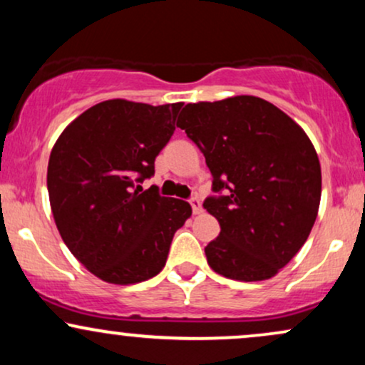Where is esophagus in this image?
<instances>
[{
    "label": "esophagus",
    "mask_w": 365,
    "mask_h": 365,
    "mask_svg": "<svg viewBox=\"0 0 365 365\" xmlns=\"http://www.w3.org/2000/svg\"><path fill=\"white\" fill-rule=\"evenodd\" d=\"M188 202H190V206H192V211H194V215H199V212L202 211V204H200L199 197H192V199L188 200Z\"/></svg>",
    "instance_id": "obj_1"
}]
</instances>
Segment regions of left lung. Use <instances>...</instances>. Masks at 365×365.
I'll use <instances>...</instances> for the list:
<instances>
[{
	"label": "left lung",
	"instance_id": "8db88e82",
	"mask_svg": "<svg viewBox=\"0 0 365 365\" xmlns=\"http://www.w3.org/2000/svg\"><path fill=\"white\" fill-rule=\"evenodd\" d=\"M177 127L206 158L204 209L221 226L206 257L217 274L269 279L302 249L321 200V165L305 132L254 96L187 104Z\"/></svg>",
	"mask_w": 365,
	"mask_h": 365
}]
</instances>
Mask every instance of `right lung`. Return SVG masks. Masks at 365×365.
Segmentation results:
<instances>
[{
  "label": "right lung",
  "instance_id": "1",
  "mask_svg": "<svg viewBox=\"0 0 365 365\" xmlns=\"http://www.w3.org/2000/svg\"><path fill=\"white\" fill-rule=\"evenodd\" d=\"M182 103L110 99L83 111L56 140L48 165L54 223L70 252L103 282H145L165 267L190 204L142 190L175 132Z\"/></svg>",
  "mask_w": 365,
  "mask_h": 365
}]
</instances>
